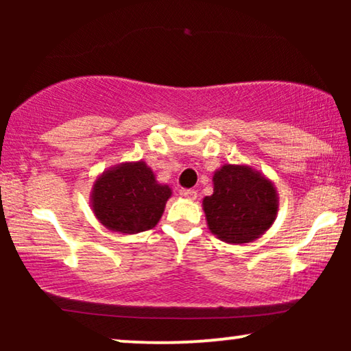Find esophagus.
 Returning <instances> with one entry per match:
<instances>
[{
	"instance_id": "34e87169",
	"label": "esophagus",
	"mask_w": 351,
	"mask_h": 351,
	"mask_svg": "<svg viewBox=\"0 0 351 351\" xmlns=\"http://www.w3.org/2000/svg\"><path fill=\"white\" fill-rule=\"evenodd\" d=\"M182 196H184V198H186V199H196V196H198V193H196V190H191V189H189V190H182Z\"/></svg>"
}]
</instances>
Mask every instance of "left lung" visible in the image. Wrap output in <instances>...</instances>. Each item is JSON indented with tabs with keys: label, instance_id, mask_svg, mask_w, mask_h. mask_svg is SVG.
I'll use <instances>...</instances> for the list:
<instances>
[{
	"label": "left lung",
	"instance_id": "obj_1",
	"mask_svg": "<svg viewBox=\"0 0 351 351\" xmlns=\"http://www.w3.org/2000/svg\"><path fill=\"white\" fill-rule=\"evenodd\" d=\"M214 193L203 199L210 233L228 244L261 238L280 209L275 184L247 165H223L213 176Z\"/></svg>",
	"mask_w": 351,
	"mask_h": 351
}]
</instances>
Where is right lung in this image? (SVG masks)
Masks as SVG:
<instances>
[{"mask_svg":"<svg viewBox=\"0 0 351 351\" xmlns=\"http://www.w3.org/2000/svg\"><path fill=\"white\" fill-rule=\"evenodd\" d=\"M172 190L160 184L145 161H124L97 176L90 209L110 232L134 234L160 222Z\"/></svg>","mask_w":351,"mask_h":351,"instance_id":"add662e5","label":"right lung"}]
</instances>
